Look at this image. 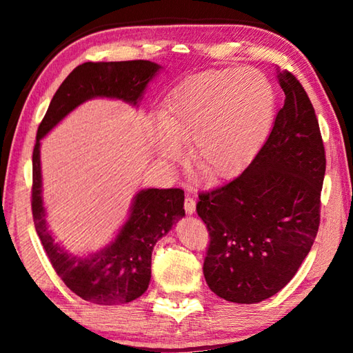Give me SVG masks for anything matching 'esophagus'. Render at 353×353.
Instances as JSON below:
<instances>
[{"instance_id":"obj_1","label":"esophagus","mask_w":353,"mask_h":353,"mask_svg":"<svg viewBox=\"0 0 353 353\" xmlns=\"http://www.w3.org/2000/svg\"><path fill=\"white\" fill-rule=\"evenodd\" d=\"M185 211L188 215H191L194 211H196V200H194L191 196L185 197Z\"/></svg>"}]
</instances>
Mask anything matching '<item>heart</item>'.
<instances>
[{
	"instance_id": "b5f03b06",
	"label": "heart",
	"mask_w": 353,
	"mask_h": 353,
	"mask_svg": "<svg viewBox=\"0 0 353 353\" xmlns=\"http://www.w3.org/2000/svg\"><path fill=\"white\" fill-rule=\"evenodd\" d=\"M274 114V94L258 70L203 72L186 80L165 101L152 137L163 161H177L190 144V162L211 181L238 174L264 142Z\"/></svg>"
}]
</instances>
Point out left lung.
Listing matches in <instances>:
<instances>
[{"label":"left lung","instance_id":"1","mask_svg":"<svg viewBox=\"0 0 353 353\" xmlns=\"http://www.w3.org/2000/svg\"><path fill=\"white\" fill-rule=\"evenodd\" d=\"M285 92L273 130L241 174L199 194L209 232L208 287L224 301L258 303L287 285L320 226L326 153L319 119L294 74L277 71Z\"/></svg>","mask_w":353,"mask_h":353}]
</instances>
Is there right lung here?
Segmentation results:
<instances>
[{
	"mask_svg": "<svg viewBox=\"0 0 353 353\" xmlns=\"http://www.w3.org/2000/svg\"><path fill=\"white\" fill-rule=\"evenodd\" d=\"M159 68L148 61L81 63L59 86L37 127L32 185L34 228L54 272L74 294L91 303L121 305L144 294L152 277L153 247L185 215V194L181 188L138 192L129 220L108 249L88 259L71 258L54 244L45 224L41 199V139L74 108L94 97L137 104Z\"/></svg>",
	"mask_w": 353,
	"mask_h": 353,
	"instance_id": "obj_1",
	"label": "right lung"
}]
</instances>
